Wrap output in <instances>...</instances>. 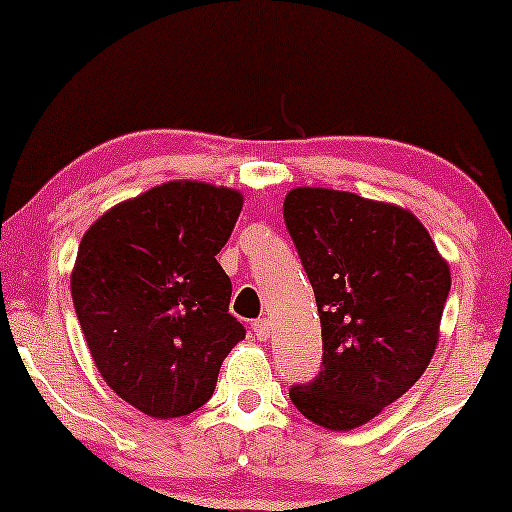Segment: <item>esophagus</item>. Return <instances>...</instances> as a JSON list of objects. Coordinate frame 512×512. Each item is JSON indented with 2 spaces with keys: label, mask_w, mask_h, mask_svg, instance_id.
Listing matches in <instances>:
<instances>
[{
  "label": "esophagus",
  "mask_w": 512,
  "mask_h": 512,
  "mask_svg": "<svg viewBox=\"0 0 512 512\" xmlns=\"http://www.w3.org/2000/svg\"><path fill=\"white\" fill-rule=\"evenodd\" d=\"M252 332H255V337L260 339V342H267V339H269V320H267V317H260V320L252 322Z\"/></svg>",
  "instance_id": "34e87169"
}]
</instances>
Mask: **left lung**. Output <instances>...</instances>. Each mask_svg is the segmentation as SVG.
<instances>
[{
    "label": "left lung",
    "instance_id": "left-lung-1",
    "mask_svg": "<svg viewBox=\"0 0 512 512\" xmlns=\"http://www.w3.org/2000/svg\"><path fill=\"white\" fill-rule=\"evenodd\" d=\"M284 221L315 291L322 366L291 402L330 431L368 424L436 354L450 269L424 223L354 192L296 187Z\"/></svg>",
    "mask_w": 512,
    "mask_h": 512
}]
</instances>
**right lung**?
I'll use <instances>...</instances> for the list:
<instances>
[{"instance_id":"add662e5","label":"right lung","mask_w":512,"mask_h":512,"mask_svg":"<svg viewBox=\"0 0 512 512\" xmlns=\"http://www.w3.org/2000/svg\"><path fill=\"white\" fill-rule=\"evenodd\" d=\"M240 209L236 190L173 180L105 211L81 238L72 301L88 351L105 383L154 419L207 404L245 339L216 262Z\"/></svg>"}]
</instances>
